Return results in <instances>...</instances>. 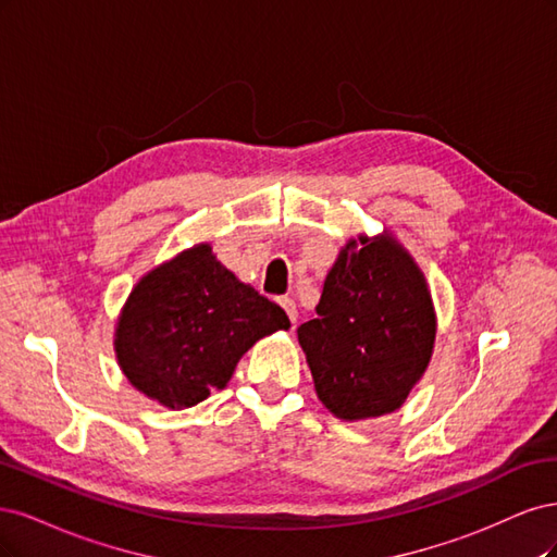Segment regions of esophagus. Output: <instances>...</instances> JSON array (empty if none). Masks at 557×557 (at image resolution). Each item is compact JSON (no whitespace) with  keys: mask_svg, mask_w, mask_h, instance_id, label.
<instances>
[{"mask_svg":"<svg viewBox=\"0 0 557 557\" xmlns=\"http://www.w3.org/2000/svg\"><path fill=\"white\" fill-rule=\"evenodd\" d=\"M280 305L286 310V314H289L292 324L296 326V319H298V310H296V302L292 298H280Z\"/></svg>","mask_w":557,"mask_h":557,"instance_id":"esophagus-1","label":"esophagus"}]
</instances>
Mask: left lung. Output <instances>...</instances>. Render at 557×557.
Instances as JSON below:
<instances>
[{"label": "left lung", "instance_id": "obj_1", "mask_svg": "<svg viewBox=\"0 0 557 557\" xmlns=\"http://www.w3.org/2000/svg\"><path fill=\"white\" fill-rule=\"evenodd\" d=\"M437 319L428 282L384 231L351 238L326 275L317 319L298 326L319 400L343 421L396 411L433 356Z\"/></svg>", "mask_w": 557, "mask_h": 557}]
</instances>
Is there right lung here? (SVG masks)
I'll list each match as a JSON object with an SVG mask.
<instances>
[{"label": "right lung", "mask_w": 557, "mask_h": 557, "mask_svg": "<svg viewBox=\"0 0 557 557\" xmlns=\"http://www.w3.org/2000/svg\"><path fill=\"white\" fill-rule=\"evenodd\" d=\"M289 326L201 243L138 280L117 317L115 356L143 396L185 409L224 388L257 339Z\"/></svg>", "instance_id": "add662e5"}]
</instances>
